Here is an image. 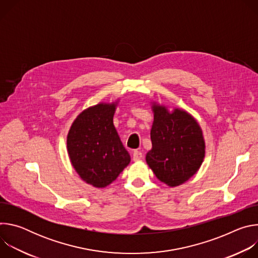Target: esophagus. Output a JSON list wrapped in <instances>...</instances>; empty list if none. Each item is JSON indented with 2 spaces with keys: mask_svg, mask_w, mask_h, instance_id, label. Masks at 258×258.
I'll list each match as a JSON object with an SVG mask.
<instances>
[{
  "mask_svg": "<svg viewBox=\"0 0 258 258\" xmlns=\"http://www.w3.org/2000/svg\"><path fill=\"white\" fill-rule=\"evenodd\" d=\"M142 157H143V153H142L141 151L136 150V151L133 153V158H134V160H140Z\"/></svg>",
  "mask_w": 258,
  "mask_h": 258,
  "instance_id": "esophagus-1",
  "label": "esophagus"
}]
</instances>
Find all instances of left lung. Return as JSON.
<instances>
[{"label":"left lung","instance_id":"left-lung-1","mask_svg":"<svg viewBox=\"0 0 258 258\" xmlns=\"http://www.w3.org/2000/svg\"><path fill=\"white\" fill-rule=\"evenodd\" d=\"M151 128L152 150L146 161L156 177L167 186L175 187L192 177L202 164L205 144L202 131L186 111L172 113L162 106H153Z\"/></svg>","mask_w":258,"mask_h":258}]
</instances>
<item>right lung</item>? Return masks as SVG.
I'll list each match as a JSON object with an SVG mask.
<instances>
[{"label": "right lung", "instance_id": "obj_1", "mask_svg": "<svg viewBox=\"0 0 258 258\" xmlns=\"http://www.w3.org/2000/svg\"><path fill=\"white\" fill-rule=\"evenodd\" d=\"M115 104L86 109L72 123L67 150L73 167L90 185L104 188L130 163L131 157L113 125Z\"/></svg>", "mask_w": 258, "mask_h": 258}]
</instances>
